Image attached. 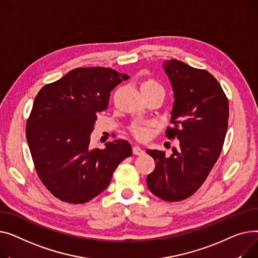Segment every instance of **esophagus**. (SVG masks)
<instances>
[{
	"instance_id": "34e87169",
	"label": "esophagus",
	"mask_w": 258,
	"mask_h": 258,
	"mask_svg": "<svg viewBox=\"0 0 258 258\" xmlns=\"http://www.w3.org/2000/svg\"><path fill=\"white\" fill-rule=\"evenodd\" d=\"M132 151H133V154H135V155H142V154H144V150L141 147H139V146H134Z\"/></svg>"
}]
</instances>
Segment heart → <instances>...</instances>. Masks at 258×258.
Wrapping results in <instances>:
<instances>
[{
    "mask_svg": "<svg viewBox=\"0 0 258 258\" xmlns=\"http://www.w3.org/2000/svg\"><path fill=\"white\" fill-rule=\"evenodd\" d=\"M156 85H159V84L153 80H147L142 84L141 88L146 86H156ZM153 127H154V124L152 123H135L130 127V131L136 140L147 141L151 138V135L153 133Z\"/></svg>",
    "mask_w": 258,
    "mask_h": 258,
    "instance_id": "heart-1",
    "label": "heart"
}]
</instances>
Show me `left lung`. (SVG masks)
Masks as SVG:
<instances>
[{"label": "left lung", "instance_id": "1", "mask_svg": "<svg viewBox=\"0 0 258 258\" xmlns=\"http://www.w3.org/2000/svg\"><path fill=\"white\" fill-rule=\"evenodd\" d=\"M171 81L174 106L166 138L179 141L166 157L163 151L147 150L155 169L147 177L150 191L161 200L175 202L195 194L217 162L228 128L229 105L213 75L179 60L164 61Z\"/></svg>", "mask_w": 258, "mask_h": 258}]
</instances>
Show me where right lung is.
I'll use <instances>...</instances> for the list:
<instances>
[{"label":"right lung","instance_id":"add662e5","mask_svg":"<svg viewBox=\"0 0 258 258\" xmlns=\"http://www.w3.org/2000/svg\"><path fill=\"white\" fill-rule=\"evenodd\" d=\"M128 78L109 68H78L35 97L26 138L39 179L59 200L82 204L94 199L131 156V145L124 140L103 150L90 147L96 113L107 109L110 92Z\"/></svg>","mask_w":258,"mask_h":258}]
</instances>
